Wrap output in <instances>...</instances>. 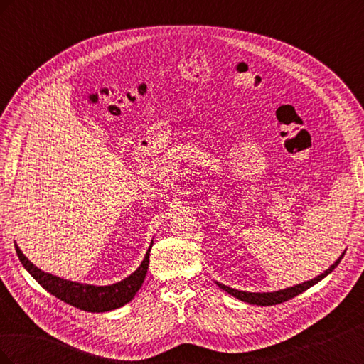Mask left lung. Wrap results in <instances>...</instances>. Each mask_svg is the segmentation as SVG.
Segmentation results:
<instances>
[{
  "mask_svg": "<svg viewBox=\"0 0 364 364\" xmlns=\"http://www.w3.org/2000/svg\"><path fill=\"white\" fill-rule=\"evenodd\" d=\"M343 255H345V252L341 253V255L338 257V259L333 264L331 267L326 269L322 274H318V277H316L314 279L305 281V282H302V284L294 285V287H287V289L278 290V291H270V293H250V291H241V290L230 289V287H228V285L220 284V282H215V284L218 285L220 289L225 290V291L229 293L230 296H234V297H237V299L243 301V302H247V304H252V305H261V306L277 305V304H282V302L289 301V299H293L294 296L304 293L305 290L313 287V285L317 284L318 281H322L325 277H328V274L331 273V272L338 266V262L341 261V258H343Z\"/></svg>",
  "mask_w": 364,
  "mask_h": 364,
  "instance_id": "left-lung-1",
  "label": "left lung"
}]
</instances>
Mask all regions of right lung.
<instances>
[{
	"instance_id": "add662e5",
	"label": "right lung",
	"mask_w": 364,
	"mask_h": 364,
	"mask_svg": "<svg viewBox=\"0 0 364 364\" xmlns=\"http://www.w3.org/2000/svg\"><path fill=\"white\" fill-rule=\"evenodd\" d=\"M153 246V241L149 246L144 259H142L141 266L129 274L123 281L111 284V285H91V284H82L63 279L59 277H54L51 273H46L43 270L38 269L35 264L28 261L24 255L23 250L15 245L18 258L21 264L26 267V270L35 278L43 289L58 299L67 302L75 308H80L83 311L90 313H105L112 311L117 308L126 305L134 299L138 290L141 289L142 282L146 279L147 269H149V258H150V249Z\"/></svg>"
}]
</instances>
